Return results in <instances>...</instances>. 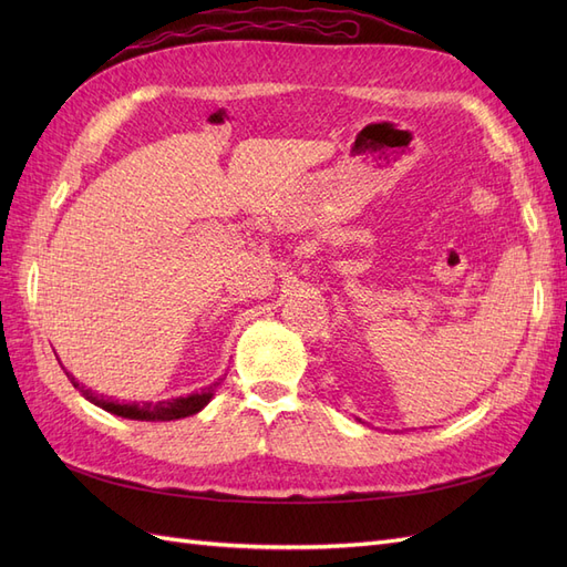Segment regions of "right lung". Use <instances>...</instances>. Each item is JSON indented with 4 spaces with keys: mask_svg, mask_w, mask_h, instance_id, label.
<instances>
[{
    "mask_svg": "<svg viewBox=\"0 0 567 567\" xmlns=\"http://www.w3.org/2000/svg\"><path fill=\"white\" fill-rule=\"evenodd\" d=\"M68 379H71V383L87 398L90 402H94L96 406L111 411V414L115 416H123V419H134V421H175V419H184V416H192L196 414V411H200L205 404L210 402L213 398V388L217 385H210L205 388L200 392H194L188 394V398H177V400H163V402H156V404H115V402H109L104 398H99V394H92L90 390H82V385L73 379L71 373H68Z\"/></svg>",
    "mask_w": 567,
    "mask_h": 567,
    "instance_id": "1",
    "label": "right lung"
}]
</instances>
